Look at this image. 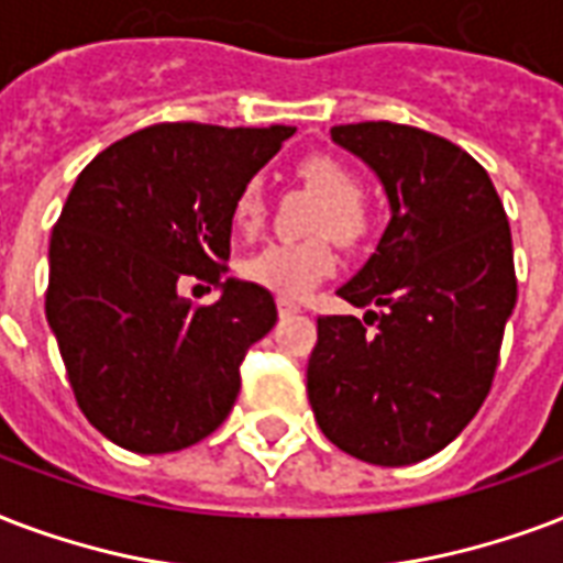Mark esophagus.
I'll use <instances>...</instances> for the list:
<instances>
[{
	"mask_svg": "<svg viewBox=\"0 0 563 563\" xmlns=\"http://www.w3.org/2000/svg\"><path fill=\"white\" fill-rule=\"evenodd\" d=\"M277 312H280V319H289V316H295V312H300L298 303H291V300H277Z\"/></svg>",
	"mask_w": 563,
	"mask_h": 563,
	"instance_id": "esophagus-1",
	"label": "esophagus"
}]
</instances>
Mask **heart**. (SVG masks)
Listing matches in <instances>:
<instances>
[{
    "instance_id": "heart-1",
    "label": "heart",
    "mask_w": 563,
    "mask_h": 563,
    "mask_svg": "<svg viewBox=\"0 0 563 563\" xmlns=\"http://www.w3.org/2000/svg\"><path fill=\"white\" fill-rule=\"evenodd\" d=\"M298 177L324 200L312 221V233L321 235L307 242H274L242 263L244 280L274 291L283 300L303 298L319 283L336 274L339 253L328 235L354 247L366 239L372 227L368 212L360 203L363 183L345 162L333 156H310L298 165ZM263 188L260 183H247L239 188L233 200L235 233L253 235L263 224Z\"/></svg>"
}]
</instances>
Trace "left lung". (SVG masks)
Returning <instances> with one entry per match:
<instances>
[{
  "label": "left lung",
  "mask_w": 563,
  "mask_h": 563,
  "mask_svg": "<svg viewBox=\"0 0 563 563\" xmlns=\"http://www.w3.org/2000/svg\"><path fill=\"white\" fill-rule=\"evenodd\" d=\"M330 139L375 170L393 218L339 289L380 312L321 316L307 396L342 452L407 466L452 443L490 393L517 303L508 214L487 170L434 132L368 120Z\"/></svg>",
  "instance_id": "obj_1"
}]
</instances>
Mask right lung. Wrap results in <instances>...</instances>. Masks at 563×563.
Masks as SVG:
<instances>
[{"label": "right lung", "mask_w": 563, "mask_h": 563, "mask_svg": "<svg viewBox=\"0 0 563 563\" xmlns=\"http://www.w3.org/2000/svg\"><path fill=\"white\" fill-rule=\"evenodd\" d=\"M295 126L156 123L106 147L49 239L46 321L85 419L120 449L167 454L224 422L272 291L227 277L233 200ZM186 276L222 298L195 308Z\"/></svg>", "instance_id": "right-lung-1"}]
</instances>
